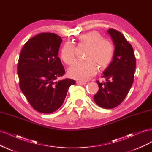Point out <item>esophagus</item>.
<instances>
[{"label": "esophagus", "instance_id": "1", "mask_svg": "<svg viewBox=\"0 0 152 152\" xmlns=\"http://www.w3.org/2000/svg\"><path fill=\"white\" fill-rule=\"evenodd\" d=\"M77 84H79V85H86L87 84L86 82H82V81H77Z\"/></svg>", "mask_w": 152, "mask_h": 152}]
</instances>
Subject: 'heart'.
Segmentation results:
<instances>
[{
  "label": "heart",
  "mask_w": 152,
  "mask_h": 152,
  "mask_svg": "<svg viewBox=\"0 0 152 152\" xmlns=\"http://www.w3.org/2000/svg\"><path fill=\"white\" fill-rule=\"evenodd\" d=\"M78 44L88 47L86 60L75 62L69 68L68 75L74 79L87 80L100 69L107 68L113 56V45L109 40L103 39L97 31H91L78 37ZM60 56L67 65H71L75 59V47L72 42H66L63 46Z\"/></svg>",
  "instance_id": "b5f03b06"
}]
</instances>
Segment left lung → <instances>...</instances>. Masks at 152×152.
Here are the masks:
<instances>
[{"label":"left lung","instance_id":"obj_1","mask_svg":"<svg viewBox=\"0 0 152 152\" xmlns=\"http://www.w3.org/2000/svg\"><path fill=\"white\" fill-rule=\"evenodd\" d=\"M107 32L115 45L113 57L103 73L106 82L96 81L99 91L94 100L99 107L110 109L117 107L126 97L134 81L136 63L132 45L124 35L113 28Z\"/></svg>","mask_w":152,"mask_h":152}]
</instances>
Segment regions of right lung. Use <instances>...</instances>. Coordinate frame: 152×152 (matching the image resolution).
I'll return each instance as SVG.
<instances>
[{
  "label": "right lung",
  "mask_w": 152,
  "mask_h": 152,
  "mask_svg": "<svg viewBox=\"0 0 152 152\" xmlns=\"http://www.w3.org/2000/svg\"><path fill=\"white\" fill-rule=\"evenodd\" d=\"M62 42L53 33H41L25 44L18 64L20 87L37 111L50 113L61 107L70 86L75 81L65 79L56 81L65 73L58 56Z\"/></svg>",
  "instance_id": "add662e5"
}]
</instances>
